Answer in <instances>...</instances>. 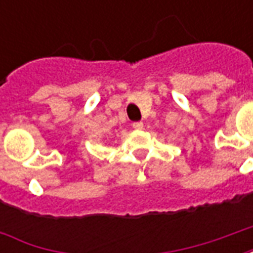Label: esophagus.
<instances>
[{"instance_id": "obj_1", "label": "esophagus", "mask_w": 253, "mask_h": 253, "mask_svg": "<svg viewBox=\"0 0 253 253\" xmlns=\"http://www.w3.org/2000/svg\"><path fill=\"white\" fill-rule=\"evenodd\" d=\"M132 128H135V130H142L143 123L142 122H134V123H132Z\"/></svg>"}]
</instances>
